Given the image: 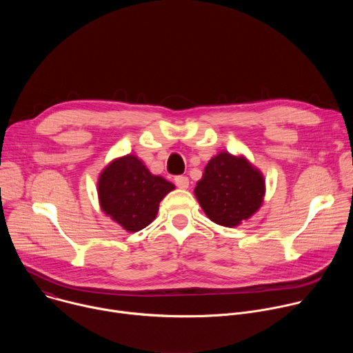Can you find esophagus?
<instances>
[{
    "instance_id": "esophagus-1",
    "label": "esophagus",
    "mask_w": 353,
    "mask_h": 353,
    "mask_svg": "<svg viewBox=\"0 0 353 353\" xmlns=\"http://www.w3.org/2000/svg\"><path fill=\"white\" fill-rule=\"evenodd\" d=\"M174 183H176V185H177L179 188L187 190V188H188V184H190V180H188V177H185V176H177V177L174 179Z\"/></svg>"
}]
</instances>
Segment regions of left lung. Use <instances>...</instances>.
I'll use <instances>...</instances> for the list:
<instances>
[{
	"label": "left lung",
	"mask_w": 353,
	"mask_h": 353,
	"mask_svg": "<svg viewBox=\"0 0 353 353\" xmlns=\"http://www.w3.org/2000/svg\"><path fill=\"white\" fill-rule=\"evenodd\" d=\"M205 215L225 228L248 221L263 205L265 179L244 155L222 150L212 157L194 188Z\"/></svg>",
	"instance_id": "8db88e82"
}]
</instances>
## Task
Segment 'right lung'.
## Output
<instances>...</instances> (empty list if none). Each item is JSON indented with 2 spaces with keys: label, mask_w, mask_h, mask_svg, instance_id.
Wrapping results in <instances>:
<instances>
[{
  "label": "right lung",
  "mask_w": 353,
  "mask_h": 353,
  "mask_svg": "<svg viewBox=\"0 0 353 353\" xmlns=\"http://www.w3.org/2000/svg\"><path fill=\"white\" fill-rule=\"evenodd\" d=\"M174 184L148 170L135 155L113 159L97 179L99 205L127 232H138L152 222L161 201Z\"/></svg>",
  "instance_id": "1"
}]
</instances>
